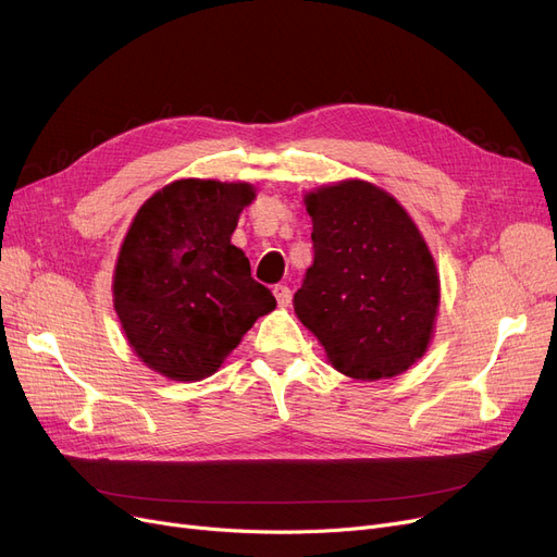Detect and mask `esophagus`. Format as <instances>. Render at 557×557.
I'll list each match as a JSON object with an SVG mask.
<instances>
[{
	"label": "esophagus",
	"instance_id": "1",
	"mask_svg": "<svg viewBox=\"0 0 557 557\" xmlns=\"http://www.w3.org/2000/svg\"><path fill=\"white\" fill-rule=\"evenodd\" d=\"M274 297H276L281 308H287L289 304H293V289H289L287 285H276L274 287Z\"/></svg>",
	"mask_w": 557,
	"mask_h": 557
}]
</instances>
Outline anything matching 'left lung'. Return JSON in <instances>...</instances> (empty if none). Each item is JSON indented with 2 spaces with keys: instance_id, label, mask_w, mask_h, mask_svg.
Instances as JSON below:
<instances>
[{
  "instance_id": "obj_1",
  "label": "left lung",
  "mask_w": 557,
  "mask_h": 557,
  "mask_svg": "<svg viewBox=\"0 0 557 557\" xmlns=\"http://www.w3.org/2000/svg\"><path fill=\"white\" fill-rule=\"evenodd\" d=\"M314 260L295 295L301 324L356 381L404 374L426 354L440 306L433 253L406 208L347 178L304 197Z\"/></svg>"
}]
</instances>
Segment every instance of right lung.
<instances>
[{"label": "right lung", "mask_w": 557, "mask_h": 557, "mask_svg": "<svg viewBox=\"0 0 557 557\" xmlns=\"http://www.w3.org/2000/svg\"><path fill=\"white\" fill-rule=\"evenodd\" d=\"M256 199L249 183L178 178L131 222L113 306L136 356L172 381L213 376L258 317L276 308L231 235Z\"/></svg>", "instance_id": "1"}]
</instances>
